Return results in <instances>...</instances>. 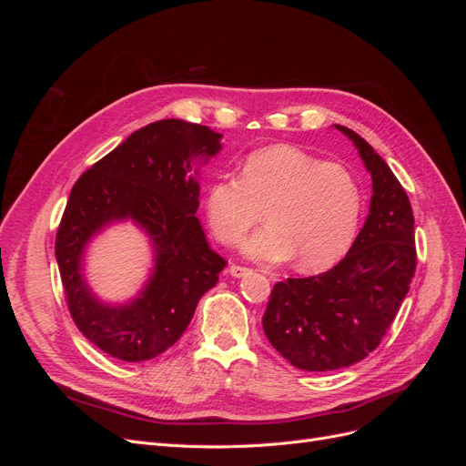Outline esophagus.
Listing matches in <instances>:
<instances>
[{"instance_id":"1","label":"esophagus","mask_w":466,"mask_h":466,"mask_svg":"<svg viewBox=\"0 0 466 466\" xmlns=\"http://www.w3.org/2000/svg\"><path fill=\"white\" fill-rule=\"evenodd\" d=\"M229 274H231L233 278H245V276L250 274V270H248V268H245V266L231 264V266H229Z\"/></svg>"}]
</instances>
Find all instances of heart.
I'll return each instance as SVG.
<instances>
[{
    "mask_svg": "<svg viewBox=\"0 0 466 466\" xmlns=\"http://www.w3.org/2000/svg\"><path fill=\"white\" fill-rule=\"evenodd\" d=\"M206 218L225 247H237L260 221L245 252L260 262L295 257L303 270H320L354 241L361 216L358 180L340 163L322 161L298 146L274 144L248 153L237 177H218L206 188Z\"/></svg>",
    "mask_w": 466,
    "mask_h": 466,
    "instance_id": "b5f03b06",
    "label": "heart"
}]
</instances>
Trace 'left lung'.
<instances>
[{"label": "left lung", "instance_id": "left-lung-1", "mask_svg": "<svg viewBox=\"0 0 466 466\" xmlns=\"http://www.w3.org/2000/svg\"><path fill=\"white\" fill-rule=\"evenodd\" d=\"M334 126L354 142L371 173L370 216L330 270L278 281L262 317L270 344L305 371H334L368 358L397 317L416 272L414 214L402 185L360 134Z\"/></svg>", "mask_w": 466, "mask_h": 466}]
</instances>
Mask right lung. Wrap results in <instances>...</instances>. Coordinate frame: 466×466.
I'll return each mask as SVG.
<instances>
[{
    "label": "right lung",
    "instance_id": "right-lung-1",
    "mask_svg": "<svg viewBox=\"0 0 466 466\" xmlns=\"http://www.w3.org/2000/svg\"><path fill=\"white\" fill-rule=\"evenodd\" d=\"M221 134L177 118L151 122L112 149L69 192L56 260L69 315L91 344L122 361H146L171 348L190 324L225 262L196 218L200 185L192 168L221 149ZM132 218L149 235L156 266L126 306L98 302L80 274L82 250L112 220Z\"/></svg>",
    "mask_w": 466,
    "mask_h": 466
}]
</instances>
